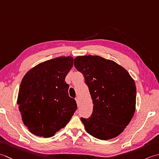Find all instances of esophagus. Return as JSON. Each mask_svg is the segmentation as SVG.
Returning a JSON list of instances; mask_svg holds the SVG:
<instances>
[{
    "instance_id": "34e87169",
    "label": "esophagus",
    "mask_w": 159,
    "mask_h": 159,
    "mask_svg": "<svg viewBox=\"0 0 159 159\" xmlns=\"http://www.w3.org/2000/svg\"><path fill=\"white\" fill-rule=\"evenodd\" d=\"M75 100H76V103H77V104H78V106H79V98L78 97H76V98H75Z\"/></svg>"
}]
</instances>
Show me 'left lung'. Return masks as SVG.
Listing matches in <instances>:
<instances>
[{"label":"left lung","mask_w":159,"mask_h":159,"mask_svg":"<svg viewBox=\"0 0 159 159\" xmlns=\"http://www.w3.org/2000/svg\"><path fill=\"white\" fill-rule=\"evenodd\" d=\"M74 65L85 77L93 102V113L81 117L85 130L100 140L117 137L136 109V85L128 71L100 56H78Z\"/></svg>","instance_id":"8db88e82"}]
</instances>
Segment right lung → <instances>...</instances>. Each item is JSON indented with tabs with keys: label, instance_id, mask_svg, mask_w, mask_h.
Returning <instances> with one entry per match:
<instances>
[{
	"label": "right lung",
	"instance_id": "1",
	"mask_svg": "<svg viewBox=\"0 0 159 159\" xmlns=\"http://www.w3.org/2000/svg\"><path fill=\"white\" fill-rule=\"evenodd\" d=\"M72 57H59L33 67L20 83L17 104L24 124L38 137L48 138L66 126L77 109L66 76Z\"/></svg>",
	"mask_w": 159,
	"mask_h": 159
}]
</instances>
